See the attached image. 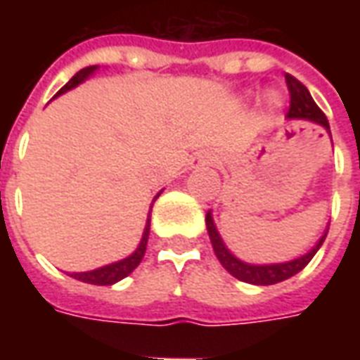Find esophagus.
<instances>
[{"label": "esophagus", "instance_id": "esophagus-1", "mask_svg": "<svg viewBox=\"0 0 360 360\" xmlns=\"http://www.w3.org/2000/svg\"><path fill=\"white\" fill-rule=\"evenodd\" d=\"M206 164H212L210 156H198V158H196L195 165H206Z\"/></svg>", "mask_w": 360, "mask_h": 360}]
</instances>
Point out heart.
Instances as JSON below:
<instances>
[{
    "label": "heart",
    "instance_id": "1",
    "mask_svg": "<svg viewBox=\"0 0 360 360\" xmlns=\"http://www.w3.org/2000/svg\"><path fill=\"white\" fill-rule=\"evenodd\" d=\"M268 102H270L271 105H276V103H278V100H276V98H274V96H270V98H268Z\"/></svg>",
    "mask_w": 360,
    "mask_h": 360
}]
</instances>
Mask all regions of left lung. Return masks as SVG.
Returning a JSON list of instances; mask_svg holds the SVG:
<instances>
[{
    "label": "left lung",
    "mask_w": 360,
    "mask_h": 360,
    "mask_svg": "<svg viewBox=\"0 0 360 360\" xmlns=\"http://www.w3.org/2000/svg\"><path fill=\"white\" fill-rule=\"evenodd\" d=\"M285 82L287 89H289V94H291V103H289V113L287 117L289 119H309V121H316L320 125H324L326 129H330V123L326 119L324 111L320 110L316 105V102L312 100V96L307 90V86L302 84L301 81H297L293 75H285ZM206 227H208V235H210L212 247H214V252L216 257L221 262V266L226 268L233 278L241 279V281H247V283H255V285H274V283H279L283 279H289L295 274L304 268L309 264L312 257L316 255L318 249L322 247L324 243L326 231L320 241L316 243V247L307 252L304 257L297 258V260H291V262H283V264H266V266H255V264H247V262H241L239 258H235L227 247L221 241L219 237L218 229L214 226V219H212L210 212L206 214Z\"/></svg>",
    "instance_id": "obj_1"
}]
</instances>
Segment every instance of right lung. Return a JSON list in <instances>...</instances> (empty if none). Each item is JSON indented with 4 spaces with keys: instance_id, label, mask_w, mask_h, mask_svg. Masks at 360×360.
<instances>
[{
    "instance_id": "obj_1",
    "label": "right lung",
    "mask_w": 360,
    "mask_h": 360,
    "mask_svg": "<svg viewBox=\"0 0 360 360\" xmlns=\"http://www.w3.org/2000/svg\"><path fill=\"white\" fill-rule=\"evenodd\" d=\"M94 69H96V65H90V67H84V69H81V71L75 75L73 79L67 82L65 86L59 90L56 96L63 94V92H67V90L75 89L77 84H81L84 79H89L90 73H94ZM158 196H160V193H158ZM156 198H154V200H156ZM148 235H150V218H148V221H146V227H144V235H142L141 245H139V249L134 250L131 257L123 258V260H119V262H115V264L98 268V270L71 274V278L79 279V281H84V283H92V285H111V283H117L119 279L127 278V276H129V274H131V271H133L136 266L141 264L142 257H144V252H146V245H148Z\"/></svg>"
}]
</instances>
